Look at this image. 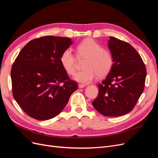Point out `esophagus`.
<instances>
[{
  "instance_id": "obj_1",
  "label": "esophagus",
  "mask_w": 158,
  "mask_h": 158,
  "mask_svg": "<svg viewBox=\"0 0 158 158\" xmlns=\"http://www.w3.org/2000/svg\"><path fill=\"white\" fill-rule=\"evenodd\" d=\"M78 86H79V89H82V88L85 87V85H83V84H79V85H78Z\"/></svg>"
}]
</instances>
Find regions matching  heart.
<instances>
[{
	"label": "heart",
	"mask_w": 158,
	"mask_h": 158,
	"mask_svg": "<svg viewBox=\"0 0 158 158\" xmlns=\"http://www.w3.org/2000/svg\"><path fill=\"white\" fill-rule=\"evenodd\" d=\"M76 56L79 59H85L83 70L75 75L77 82L87 84L96 78H103L111 72L114 65V56L109 50L92 39H86L75 48ZM60 61L65 72L69 75L75 73V57L69 48L64 50L60 56Z\"/></svg>",
	"instance_id": "obj_1"
}]
</instances>
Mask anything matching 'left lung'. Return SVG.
Masks as SVG:
<instances>
[{"mask_svg": "<svg viewBox=\"0 0 158 158\" xmlns=\"http://www.w3.org/2000/svg\"><path fill=\"white\" fill-rule=\"evenodd\" d=\"M108 47L114 65L98 85V94L93 102L104 116L117 117L133 110L144 89L146 68L138 52L128 43L110 37Z\"/></svg>", "mask_w": 158, "mask_h": 158, "instance_id": "8db88e82", "label": "left lung"}]
</instances>
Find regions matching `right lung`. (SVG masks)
Listing matches in <instances>:
<instances>
[{"instance_id": "add662e5", "label": "right lung", "mask_w": 158, "mask_h": 158, "mask_svg": "<svg viewBox=\"0 0 158 158\" xmlns=\"http://www.w3.org/2000/svg\"><path fill=\"white\" fill-rule=\"evenodd\" d=\"M72 44L68 37L44 36L29 41L11 69L12 94L26 114L37 120L58 115L78 89L60 58Z\"/></svg>"}]
</instances>
